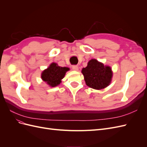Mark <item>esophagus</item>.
Wrapping results in <instances>:
<instances>
[{
	"label": "esophagus",
	"mask_w": 147,
	"mask_h": 147,
	"mask_svg": "<svg viewBox=\"0 0 147 147\" xmlns=\"http://www.w3.org/2000/svg\"><path fill=\"white\" fill-rule=\"evenodd\" d=\"M72 69L74 70H75V71H77L78 70V67L77 65H73L72 66Z\"/></svg>",
	"instance_id": "esophagus-1"
}]
</instances>
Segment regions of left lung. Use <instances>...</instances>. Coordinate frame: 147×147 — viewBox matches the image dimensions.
<instances>
[{
  "mask_svg": "<svg viewBox=\"0 0 147 147\" xmlns=\"http://www.w3.org/2000/svg\"><path fill=\"white\" fill-rule=\"evenodd\" d=\"M82 73L86 84L94 90H100L107 87L112 82L113 72L109 65H105L96 59H92L88 63Z\"/></svg>",
  "mask_w": 147,
  "mask_h": 147,
  "instance_id": "obj_1",
  "label": "left lung"
}]
</instances>
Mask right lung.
I'll list each match as a JSON object with an SVG mask.
<instances>
[{
  "mask_svg": "<svg viewBox=\"0 0 147 147\" xmlns=\"http://www.w3.org/2000/svg\"><path fill=\"white\" fill-rule=\"evenodd\" d=\"M70 70L67 67H61L55 63H52L41 74V78L50 87H56L60 84L65 73Z\"/></svg>",
  "mask_w": 147,
  "mask_h": 147,
  "instance_id": "add662e5",
  "label": "right lung"
}]
</instances>
